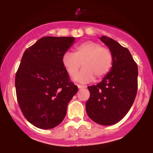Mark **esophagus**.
<instances>
[{"label":"esophagus","mask_w":153,"mask_h":153,"mask_svg":"<svg viewBox=\"0 0 153 153\" xmlns=\"http://www.w3.org/2000/svg\"><path fill=\"white\" fill-rule=\"evenodd\" d=\"M78 88L80 89H82V88H86V85H80V84H78Z\"/></svg>","instance_id":"34e87169"}]
</instances>
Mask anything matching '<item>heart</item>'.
Masks as SVG:
<instances>
[{"instance_id": "1", "label": "heart", "mask_w": 153, "mask_h": 153, "mask_svg": "<svg viewBox=\"0 0 153 153\" xmlns=\"http://www.w3.org/2000/svg\"><path fill=\"white\" fill-rule=\"evenodd\" d=\"M113 54L108 48L93 40L82 42L74 48V53L66 52L62 56V65L71 77L83 68L76 77V80L86 82L94 76L101 79L109 73L113 65Z\"/></svg>"}]
</instances>
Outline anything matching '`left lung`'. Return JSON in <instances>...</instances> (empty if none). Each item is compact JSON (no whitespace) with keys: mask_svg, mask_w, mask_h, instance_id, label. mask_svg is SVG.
Wrapping results in <instances>:
<instances>
[{"mask_svg":"<svg viewBox=\"0 0 153 153\" xmlns=\"http://www.w3.org/2000/svg\"><path fill=\"white\" fill-rule=\"evenodd\" d=\"M101 40L113 54L111 70L102 81L88 86L90 98L85 104L87 114L94 122L109 126L125 117L132 106L137 92V65L127 48L111 38Z\"/></svg>","mask_w":153,"mask_h":153,"instance_id":"left-lung-1","label":"left lung"}]
</instances>
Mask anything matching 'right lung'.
I'll return each mask as SVG.
<instances>
[{
    "mask_svg": "<svg viewBox=\"0 0 153 153\" xmlns=\"http://www.w3.org/2000/svg\"><path fill=\"white\" fill-rule=\"evenodd\" d=\"M74 40L45 36L23 54L16 74V92L24 117L35 127L49 129L59 125L78 92L62 61Z\"/></svg>",
    "mask_w": 153,
    "mask_h": 153,
    "instance_id": "add662e5",
    "label": "right lung"
}]
</instances>
